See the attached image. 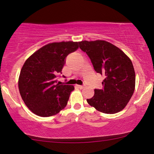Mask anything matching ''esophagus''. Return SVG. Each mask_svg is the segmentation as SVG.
<instances>
[{
	"label": "esophagus",
	"instance_id": "esophagus-1",
	"mask_svg": "<svg viewBox=\"0 0 154 154\" xmlns=\"http://www.w3.org/2000/svg\"><path fill=\"white\" fill-rule=\"evenodd\" d=\"M77 87H78L79 89H84V88H85V87H84V86H82V85H77Z\"/></svg>",
	"mask_w": 154,
	"mask_h": 154
}]
</instances>
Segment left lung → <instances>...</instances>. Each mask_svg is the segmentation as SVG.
<instances>
[{"mask_svg":"<svg viewBox=\"0 0 154 154\" xmlns=\"http://www.w3.org/2000/svg\"><path fill=\"white\" fill-rule=\"evenodd\" d=\"M79 48L90 58L97 73L104 76L102 89H94L90 106L105 114L123 110L135 89L136 75L131 60L117 47L105 40L79 42Z\"/></svg>","mask_w":154,"mask_h":154,"instance_id":"8db88e82","label":"left lung"}]
</instances>
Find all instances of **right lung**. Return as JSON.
Instances as JSON below:
<instances>
[{
	"label": "right lung",
	"instance_id": "1",
	"mask_svg": "<svg viewBox=\"0 0 154 154\" xmlns=\"http://www.w3.org/2000/svg\"><path fill=\"white\" fill-rule=\"evenodd\" d=\"M78 42H51L35 52L25 62L18 78L23 102L36 115H55L67 106L72 85L57 83L65 57L78 49Z\"/></svg>",
	"mask_w": 154,
	"mask_h": 154
}]
</instances>
